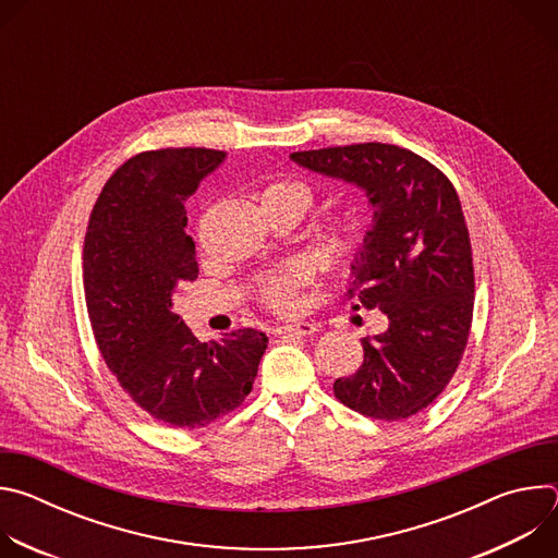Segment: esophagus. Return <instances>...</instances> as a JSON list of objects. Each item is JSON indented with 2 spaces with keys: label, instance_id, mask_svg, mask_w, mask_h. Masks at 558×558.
I'll list each match as a JSON object with an SVG mask.
<instances>
[{
  "label": "esophagus",
  "instance_id": "34e87169",
  "mask_svg": "<svg viewBox=\"0 0 558 558\" xmlns=\"http://www.w3.org/2000/svg\"><path fill=\"white\" fill-rule=\"evenodd\" d=\"M317 329L308 323H298V325H282L276 329V336L278 338H284V336H313Z\"/></svg>",
  "mask_w": 558,
  "mask_h": 558
}]
</instances>
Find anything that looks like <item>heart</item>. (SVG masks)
<instances>
[{"label": "heart", "instance_id": "1", "mask_svg": "<svg viewBox=\"0 0 558 558\" xmlns=\"http://www.w3.org/2000/svg\"><path fill=\"white\" fill-rule=\"evenodd\" d=\"M313 187L302 179H278L263 187L260 192V205L265 214L269 211H289L293 216H302L313 205ZM373 229V214L364 205L349 207L340 216L331 218L320 233H317V241H320L323 252L338 260L347 263L353 260L362 247L366 245L368 235ZM304 282V274L295 267L278 269L260 274L254 280L256 298L265 308H271L276 313H289L298 304V287Z\"/></svg>", "mask_w": 558, "mask_h": 558}]
</instances>
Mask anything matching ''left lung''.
Here are the masks:
<instances>
[{
    "label": "left lung",
    "mask_w": 558,
    "mask_h": 558,
    "mask_svg": "<svg viewBox=\"0 0 558 558\" xmlns=\"http://www.w3.org/2000/svg\"><path fill=\"white\" fill-rule=\"evenodd\" d=\"M291 158L357 183L377 207L349 300L355 311L379 308L388 329L362 340V366L336 379L333 392L371 420H409L450 384L472 327V245L457 190L439 168L400 145H336Z\"/></svg>",
    "instance_id": "8db88e82"
}]
</instances>
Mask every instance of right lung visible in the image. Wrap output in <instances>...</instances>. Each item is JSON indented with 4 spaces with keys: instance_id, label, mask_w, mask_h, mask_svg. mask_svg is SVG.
<instances>
[{
    "instance_id": "1",
    "label": "right lung",
    "mask_w": 558,
    "mask_h": 558,
    "mask_svg": "<svg viewBox=\"0 0 558 558\" xmlns=\"http://www.w3.org/2000/svg\"><path fill=\"white\" fill-rule=\"evenodd\" d=\"M222 156L207 147L134 154L104 185L84 241L97 347L132 402L172 428H203L241 407L269 342L256 329L198 342L172 311L181 284L198 278L185 198Z\"/></svg>"
}]
</instances>
